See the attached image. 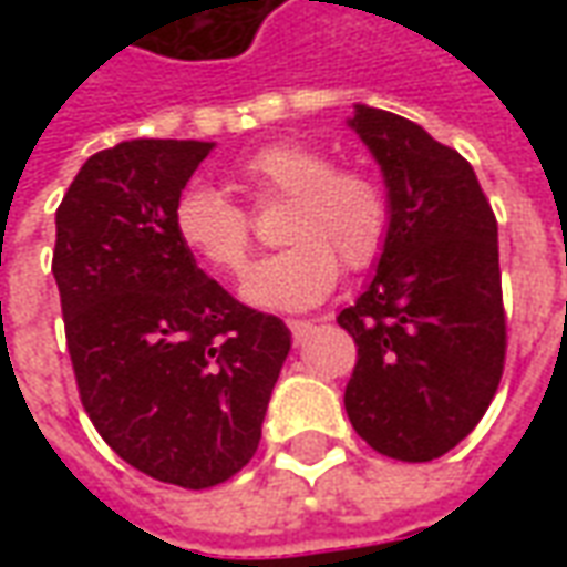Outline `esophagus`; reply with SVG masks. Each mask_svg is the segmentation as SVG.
<instances>
[{"label": "esophagus", "instance_id": "1", "mask_svg": "<svg viewBox=\"0 0 567 567\" xmlns=\"http://www.w3.org/2000/svg\"><path fill=\"white\" fill-rule=\"evenodd\" d=\"M288 328H291V337H295L297 343H303L309 333H312V328H316V324L307 319H288Z\"/></svg>", "mask_w": 567, "mask_h": 567}]
</instances>
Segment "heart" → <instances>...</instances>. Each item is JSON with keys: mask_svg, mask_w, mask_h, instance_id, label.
Here are the masks:
<instances>
[{"mask_svg": "<svg viewBox=\"0 0 567 567\" xmlns=\"http://www.w3.org/2000/svg\"><path fill=\"white\" fill-rule=\"evenodd\" d=\"M234 185L255 206L285 199L282 251L264 258L243 282V297L260 309L319 303L346 270H368L389 243L392 206L377 175L333 166L328 151L303 140H279L234 166ZM175 239L206 270L239 276L251 251V221L215 187L185 190L173 212Z\"/></svg>", "mask_w": 567, "mask_h": 567, "instance_id": "heart-1", "label": "heart"}]
</instances>
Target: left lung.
<instances>
[{"label": "left lung", "mask_w": 567, "mask_h": 567, "mask_svg": "<svg viewBox=\"0 0 567 567\" xmlns=\"http://www.w3.org/2000/svg\"><path fill=\"white\" fill-rule=\"evenodd\" d=\"M349 127L385 175L392 227L337 316L358 346L346 413L382 455L431 462L474 431L504 373L498 221L474 166L419 124L355 105Z\"/></svg>", "instance_id": "8db88e82"}]
</instances>
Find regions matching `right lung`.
<instances>
[{
  "mask_svg": "<svg viewBox=\"0 0 567 567\" xmlns=\"http://www.w3.org/2000/svg\"><path fill=\"white\" fill-rule=\"evenodd\" d=\"M212 142L96 151L56 209L54 270L81 404L142 474L209 488L260 443L291 331L243 307L175 239L173 212Z\"/></svg>",
  "mask_w": 567,
  "mask_h": 567,
  "instance_id": "1",
  "label": "right lung"
}]
</instances>
